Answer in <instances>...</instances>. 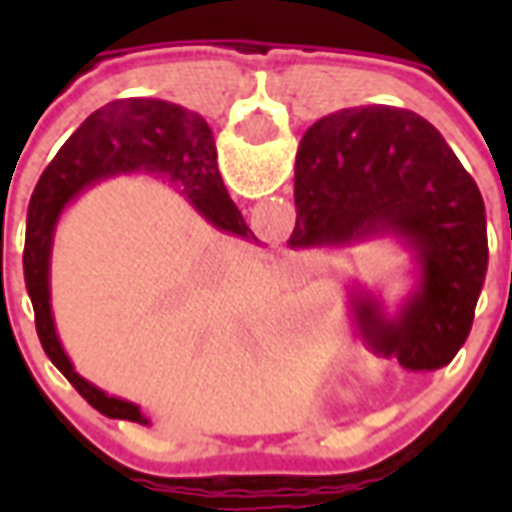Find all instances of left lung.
<instances>
[{"instance_id": "8db88e82", "label": "left lung", "mask_w": 512, "mask_h": 512, "mask_svg": "<svg viewBox=\"0 0 512 512\" xmlns=\"http://www.w3.org/2000/svg\"><path fill=\"white\" fill-rule=\"evenodd\" d=\"M293 249L395 238L414 288L395 312L359 285L348 304L359 340L406 370H439L472 332L488 268L483 194L444 136L397 106L321 117L296 153Z\"/></svg>"}]
</instances>
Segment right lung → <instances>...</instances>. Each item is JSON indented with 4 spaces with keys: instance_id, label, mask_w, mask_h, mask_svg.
I'll return each instance as SVG.
<instances>
[{
    "instance_id": "obj_1",
    "label": "right lung",
    "mask_w": 512,
    "mask_h": 512,
    "mask_svg": "<svg viewBox=\"0 0 512 512\" xmlns=\"http://www.w3.org/2000/svg\"><path fill=\"white\" fill-rule=\"evenodd\" d=\"M134 172L167 180L169 186H175L178 194L189 200V205H194V211H200V216L224 233L252 241L257 238L224 189L211 126L197 112L169 101L120 98L101 106L68 136L60 153L43 169L29 200L24 244V282L35 307L40 345L90 406L112 419L150 425V419L139 411L136 403L106 395L104 389H98L73 370L57 337L49 285L54 227L65 205H71L84 189L101 180Z\"/></svg>"
}]
</instances>
